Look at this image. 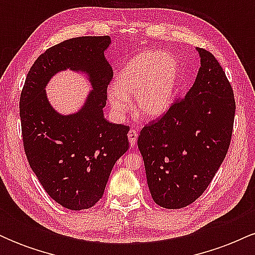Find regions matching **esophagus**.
I'll list each match as a JSON object with an SVG mask.
<instances>
[{
    "mask_svg": "<svg viewBox=\"0 0 255 255\" xmlns=\"http://www.w3.org/2000/svg\"><path fill=\"white\" fill-rule=\"evenodd\" d=\"M128 139H129V144H130L131 147H134V146H135L136 142H137V131H136V129L131 128V129L128 131Z\"/></svg>",
    "mask_w": 255,
    "mask_h": 255,
    "instance_id": "obj_1",
    "label": "esophagus"
}]
</instances>
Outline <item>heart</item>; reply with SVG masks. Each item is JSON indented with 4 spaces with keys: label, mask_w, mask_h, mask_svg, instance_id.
Here are the masks:
<instances>
[{
    "label": "heart",
    "mask_w": 255,
    "mask_h": 255,
    "mask_svg": "<svg viewBox=\"0 0 255 255\" xmlns=\"http://www.w3.org/2000/svg\"><path fill=\"white\" fill-rule=\"evenodd\" d=\"M180 67L172 55L160 51L140 52L116 78L108 91L111 108L124 115L129 109L128 97L134 96L136 115L144 119L162 116L170 107Z\"/></svg>",
    "instance_id": "1"
}]
</instances>
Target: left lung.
Returning <instances> with one entry per match:
<instances>
[{
    "label": "left lung",
    "instance_id": "left-lung-1",
    "mask_svg": "<svg viewBox=\"0 0 255 255\" xmlns=\"http://www.w3.org/2000/svg\"><path fill=\"white\" fill-rule=\"evenodd\" d=\"M198 51L201 66L191 90L144 126L137 137L152 199L164 209H183L203 194L233 135V87L211 52Z\"/></svg>",
    "mask_w": 255,
    "mask_h": 255
}]
</instances>
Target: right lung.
<instances>
[{"mask_svg": "<svg viewBox=\"0 0 255 255\" xmlns=\"http://www.w3.org/2000/svg\"><path fill=\"white\" fill-rule=\"evenodd\" d=\"M109 36L77 37L56 44L32 64L20 95L24 150L49 197L69 210H86L102 199L114 165L129 147L125 125L104 119L113 69L104 51ZM72 68L87 71L94 91L80 113L61 117L43 87L52 74Z\"/></svg>", "mask_w": 255, "mask_h": 255, "instance_id": "right-lung-1", "label": "right lung"}]
</instances>
